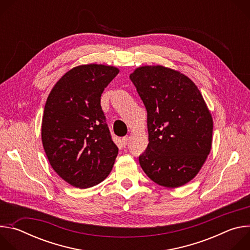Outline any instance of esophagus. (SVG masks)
Returning <instances> with one entry per match:
<instances>
[{
	"label": "esophagus",
	"mask_w": 250,
	"mask_h": 250,
	"mask_svg": "<svg viewBox=\"0 0 250 250\" xmlns=\"http://www.w3.org/2000/svg\"><path fill=\"white\" fill-rule=\"evenodd\" d=\"M127 141H128V136H125V137H123V139H122V144H123V146H125L127 145Z\"/></svg>",
	"instance_id": "1"
}]
</instances>
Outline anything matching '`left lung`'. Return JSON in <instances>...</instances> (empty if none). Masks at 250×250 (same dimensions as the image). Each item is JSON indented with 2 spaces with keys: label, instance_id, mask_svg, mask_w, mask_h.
<instances>
[{
  "label": "left lung",
  "instance_id": "1",
  "mask_svg": "<svg viewBox=\"0 0 250 250\" xmlns=\"http://www.w3.org/2000/svg\"><path fill=\"white\" fill-rule=\"evenodd\" d=\"M147 111L149 144L139 164L163 187L185 185L199 173L210 148L212 118L195 83L161 65L129 76Z\"/></svg>",
  "mask_w": 250,
  "mask_h": 250
}]
</instances>
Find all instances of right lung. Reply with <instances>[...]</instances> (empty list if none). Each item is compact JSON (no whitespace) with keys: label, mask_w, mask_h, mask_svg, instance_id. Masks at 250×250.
<instances>
[{"label":"right lung","mask_w":250,"mask_h":250,"mask_svg":"<svg viewBox=\"0 0 250 250\" xmlns=\"http://www.w3.org/2000/svg\"><path fill=\"white\" fill-rule=\"evenodd\" d=\"M114 66L74 67L54 85L42 124L44 151L68 184L90 188L104 181L119 152L101 106L104 88L119 74Z\"/></svg>","instance_id":"right-lung-1"}]
</instances>
